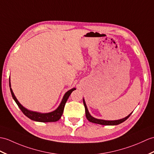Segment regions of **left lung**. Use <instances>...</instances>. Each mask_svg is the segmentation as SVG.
Masks as SVG:
<instances>
[{"label":"left lung","instance_id":"left-lung-1","mask_svg":"<svg viewBox=\"0 0 154 154\" xmlns=\"http://www.w3.org/2000/svg\"><path fill=\"white\" fill-rule=\"evenodd\" d=\"M83 103L85 106V115H86V117L87 119L90 121V122L94 123H97V124H100V125H119L121 123L124 122L125 121L127 120L128 117H130V116L131 115V113H133L132 112L131 114H129L127 117L123 118V119H121L119 120H116V121H106V120H102V119H96V118L92 117L90 113H89L87 105H86L85 102L83 99Z\"/></svg>","mask_w":154,"mask_h":154}]
</instances>
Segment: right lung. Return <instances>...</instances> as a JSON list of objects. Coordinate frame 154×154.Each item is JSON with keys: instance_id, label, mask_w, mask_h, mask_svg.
Segmentation results:
<instances>
[{"instance_id": "obj_1", "label": "right lung", "mask_w": 154, "mask_h": 154, "mask_svg": "<svg viewBox=\"0 0 154 154\" xmlns=\"http://www.w3.org/2000/svg\"><path fill=\"white\" fill-rule=\"evenodd\" d=\"M9 85H10V92H11L13 99L14 100V101L16 102L17 105L18 106L20 109L21 110V112H23L24 115L27 116L28 118H29V119L31 120H33L35 121H38V122H44V123H45V122H55V121H58L60 119L63 114L64 106H65V104L67 100V99H68L69 96H70L71 92H72L74 90H75V88H73L66 92L65 95H64V96H63L62 101V102H61L60 105L55 111H54V112H51V113H38V112H31V111H29V110L26 109L24 107L21 106L20 103V102L17 101V100L16 99V96H14V94L13 93V91L11 88V86H10V79H9Z\"/></svg>"}]
</instances>
